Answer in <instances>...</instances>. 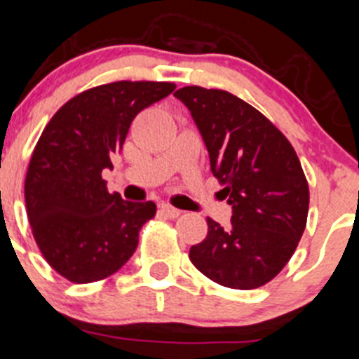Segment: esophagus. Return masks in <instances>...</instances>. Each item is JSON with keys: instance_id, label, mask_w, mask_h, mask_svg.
I'll return each instance as SVG.
<instances>
[{"instance_id": "obj_1", "label": "esophagus", "mask_w": 359, "mask_h": 359, "mask_svg": "<svg viewBox=\"0 0 359 359\" xmlns=\"http://www.w3.org/2000/svg\"><path fill=\"white\" fill-rule=\"evenodd\" d=\"M159 212L164 214L166 217H170V219H175V217L180 216V210L175 209V207L168 205V203H161L159 205Z\"/></svg>"}]
</instances>
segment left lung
Instances as JSON below:
<instances>
[{
	"label": "left lung",
	"instance_id": "1",
	"mask_svg": "<svg viewBox=\"0 0 359 359\" xmlns=\"http://www.w3.org/2000/svg\"><path fill=\"white\" fill-rule=\"evenodd\" d=\"M175 97L191 111L232 205L226 229L207 217L191 262L223 287L259 289L287 266L306 226L310 191L299 157L271 120L233 93L184 86Z\"/></svg>",
	"mask_w": 359,
	"mask_h": 359
}]
</instances>
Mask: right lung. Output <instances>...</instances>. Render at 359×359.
<instances>
[{
	"label": "right lung",
	"instance_id": "right-lung-1",
	"mask_svg": "<svg viewBox=\"0 0 359 359\" xmlns=\"http://www.w3.org/2000/svg\"><path fill=\"white\" fill-rule=\"evenodd\" d=\"M173 90L166 81L95 86L67 100L42 130L25 180L26 212L43 259L72 283L116 273L156 216L154 202L108 193L102 170L113 168L134 116Z\"/></svg>",
	"mask_w": 359,
	"mask_h": 359
}]
</instances>
